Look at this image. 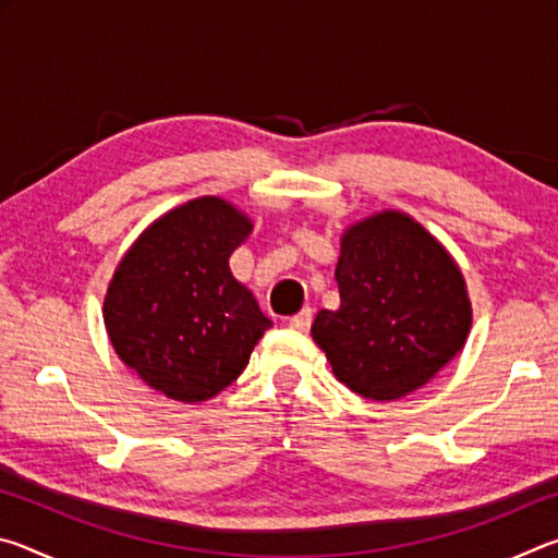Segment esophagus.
Segmentation results:
<instances>
[{
  "instance_id": "34e87169",
  "label": "esophagus",
  "mask_w": 558,
  "mask_h": 558,
  "mask_svg": "<svg viewBox=\"0 0 558 558\" xmlns=\"http://www.w3.org/2000/svg\"><path fill=\"white\" fill-rule=\"evenodd\" d=\"M288 325H290L292 329H298V332H307L310 325H313V310H310V307L300 310V313H298L295 317L288 319Z\"/></svg>"
}]
</instances>
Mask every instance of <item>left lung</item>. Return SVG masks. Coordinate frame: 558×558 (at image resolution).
I'll return each instance as SVG.
<instances>
[{
    "instance_id": "left-lung-1",
    "label": "left lung",
    "mask_w": 558,
    "mask_h": 558,
    "mask_svg": "<svg viewBox=\"0 0 558 558\" xmlns=\"http://www.w3.org/2000/svg\"><path fill=\"white\" fill-rule=\"evenodd\" d=\"M339 310H319L313 339L347 389L393 401L428 384L472 325L465 278L409 214L381 211L342 233Z\"/></svg>"
}]
</instances>
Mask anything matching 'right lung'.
<instances>
[{"label": "right lung", "mask_w": 558, "mask_h": 558, "mask_svg": "<svg viewBox=\"0 0 558 558\" xmlns=\"http://www.w3.org/2000/svg\"><path fill=\"white\" fill-rule=\"evenodd\" d=\"M253 223L219 196L159 216L112 276L102 319L118 356L167 399L202 403L239 379L272 325L229 258Z\"/></svg>", "instance_id": "1"}]
</instances>
